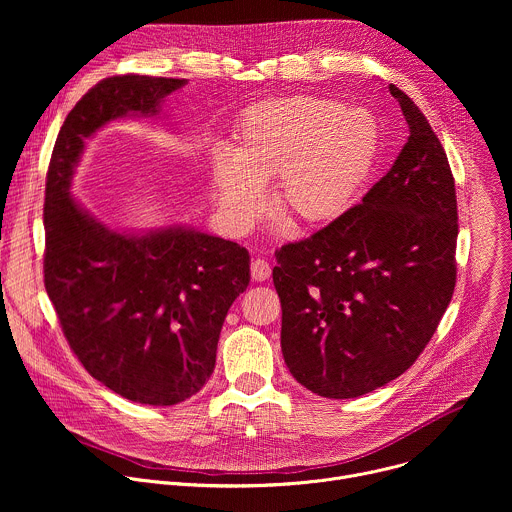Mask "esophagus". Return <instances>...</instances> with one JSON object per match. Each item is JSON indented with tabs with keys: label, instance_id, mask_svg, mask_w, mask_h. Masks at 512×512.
<instances>
[{
	"label": "esophagus",
	"instance_id": "obj_1",
	"mask_svg": "<svg viewBox=\"0 0 512 512\" xmlns=\"http://www.w3.org/2000/svg\"><path fill=\"white\" fill-rule=\"evenodd\" d=\"M271 275V265L265 259H255L251 263V277L253 281H265Z\"/></svg>",
	"mask_w": 512,
	"mask_h": 512
}]
</instances>
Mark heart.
Here are the masks:
<instances>
[{
	"mask_svg": "<svg viewBox=\"0 0 512 512\" xmlns=\"http://www.w3.org/2000/svg\"><path fill=\"white\" fill-rule=\"evenodd\" d=\"M381 152V129L364 109L314 95L249 105L235 129L233 154L210 156V184L225 223L247 233L265 210L263 186L296 229L326 227L358 200Z\"/></svg>",
	"mask_w": 512,
	"mask_h": 512,
	"instance_id": "heart-1",
	"label": "heart"
}]
</instances>
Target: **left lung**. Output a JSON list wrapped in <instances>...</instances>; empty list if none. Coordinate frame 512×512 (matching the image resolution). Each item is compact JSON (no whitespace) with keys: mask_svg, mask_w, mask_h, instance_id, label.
I'll return each mask as SVG.
<instances>
[{"mask_svg":"<svg viewBox=\"0 0 512 512\" xmlns=\"http://www.w3.org/2000/svg\"><path fill=\"white\" fill-rule=\"evenodd\" d=\"M389 91L409 125L391 170L338 221L275 253L283 360L328 399L367 395L403 375L456 285L448 156L419 107L395 85Z\"/></svg>","mask_w":512,"mask_h":512,"instance_id":"8db88e82","label":"left lung"}]
</instances>
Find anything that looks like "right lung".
<instances>
[{"mask_svg": "<svg viewBox=\"0 0 512 512\" xmlns=\"http://www.w3.org/2000/svg\"><path fill=\"white\" fill-rule=\"evenodd\" d=\"M184 85L143 75L97 83L60 127L44 198V285L72 352L117 395L162 407L210 379L227 312L251 279L249 251L180 225L111 229L70 184L87 137L127 115H160Z\"/></svg>", "mask_w": 512, "mask_h": 512, "instance_id": "right-lung-1", "label": "right lung"}]
</instances>
